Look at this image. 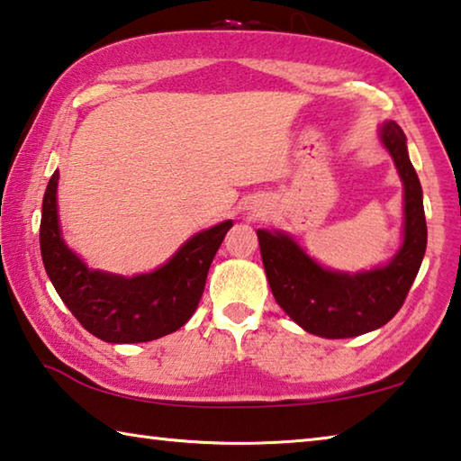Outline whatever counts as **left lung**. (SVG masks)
I'll list each match as a JSON object with an SVG mask.
<instances>
[{
	"label": "left lung",
	"mask_w": 461,
	"mask_h": 461,
	"mask_svg": "<svg viewBox=\"0 0 461 461\" xmlns=\"http://www.w3.org/2000/svg\"><path fill=\"white\" fill-rule=\"evenodd\" d=\"M378 136L393 156L404 189L402 241L386 264L354 275L331 270L311 258L286 231L256 230L270 291L280 309L319 338H356L386 325L399 313L423 262V189L411 165L407 136L396 122L382 123Z\"/></svg>",
	"instance_id": "1"
}]
</instances>
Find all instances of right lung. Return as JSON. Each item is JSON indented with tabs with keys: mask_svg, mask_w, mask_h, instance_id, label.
Listing matches in <instances>:
<instances>
[{
	"mask_svg": "<svg viewBox=\"0 0 461 461\" xmlns=\"http://www.w3.org/2000/svg\"><path fill=\"white\" fill-rule=\"evenodd\" d=\"M59 170L42 201L41 252L52 286L85 330L107 343H142L168 335L197 309L207 272L231 220L194 233L152 272L122 276L93 270L67 246L59 220Z\"/></svg>",
	"mask_w": 461,
	"mask_h": 461,
	"instance_id": "right-lung-1",
	"label": "right lung"
}]
</instances>
